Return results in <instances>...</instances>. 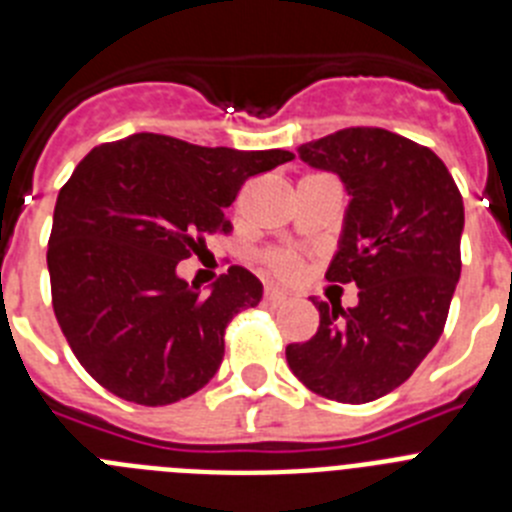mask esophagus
Instances as JSON below:
<instances>
[{
    "mask_svg": "<svg viewBox=\"0 0 512 512\" xmlns=\"http://www.w3.org/2000/svg\"><path fill=\"white\" fill-rule=\"evenodd\" d=\"M264 300L269 302V305H282L284 300H287V295H284L282 289H274V287H266L264 292Z\"/></svg>",
    "mask_w": 512,
    "mask_h": 512,
    "instance_id": "1",
    "label": "esophagus"
}]
</instances>
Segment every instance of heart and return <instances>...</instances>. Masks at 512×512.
Segmentation results:
<instances>
[{"label":"heart","mask_w":512,"mask_h":512,"mask_svg":"<svg viewBox=\"0 0 512 512\" xmlns=\"http://www.w3.org/2000/svg\"><path fill=\"white\" fill-rule=\"evenodd\" d=\"M261 261L279 279H295L300 277L302 271V259L295 251H289V248H271V251L261 256Z\"/></svg>","instance_id":"1"}]
</instances>
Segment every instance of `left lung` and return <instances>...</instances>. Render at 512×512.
<instances>
[{"label": "left lung", "instance_id": "1", "mask_svg": "<svg viewBox=\"0 0 512 512\" xmlns=\"http://www.w3.org/2000/svg\"><path fill=\"white\" fill-rule=\"evenodd\" d=\"M351 194L328 282L359 305L315 302L318 333L289 343L287 364L315 395L372 402L400 387L443 333L461 274L464 202L431 148L382 128H346L297 148Z\"/></svg>", "mask_w": 512, "mask_h": 512}]
</instances>
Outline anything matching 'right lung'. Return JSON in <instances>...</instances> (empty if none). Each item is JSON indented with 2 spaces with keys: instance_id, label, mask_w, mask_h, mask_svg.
Here are the masks:
<instances>
[{
  "instance_id": "1",
  "label": "right lung",
  "mask_w": 512,
  "mask_h": 512,
  "mask_svg": "<svg viewBox=\"0 0 512 512\" xmlns=\"http://www.w3.org/2000/svg\"><path fill=\"white\" fill-rule=\"evenodd\" d=\"M295 153L192 146L135 133L92 148L61 187L48 238L53 312L79 364L104 390L158 408L202 390L225 354V328L261 302L243 266L207 295L176 264L230 233L225 207L246 179Z\"/></svg>"
}]
</instances>
